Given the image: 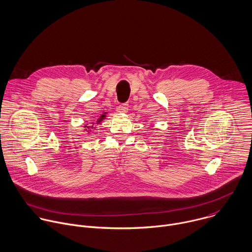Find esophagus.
<instances>
[{
    "instance_id": "34e87169",
    "label": "esophagus",
    "mask_w": 252,
    "mask_h": 252,
    "mask_svg": "<svg viewBox=\"0 0 252 252\" xmlns=\"http://www.w3.org/2000/svg\"><path fill=\"white\" fill-rule=\"evenodd\" d=\"M128 108H129V105L127 103H124V104L119 105L116 110L118 113H126L128 111Z\"/></svg>"
}]
</instances>
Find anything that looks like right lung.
Returning <instances> with one entry per match:
<instances>
[{
	"mask_svg": "<svg viewBox=\"0 0 252 252\" xmlns=\"http://www.w3.org/2000/svg\"><path fill=\"white\" fill-rule=\"evenodd\" d=\"M105 114H106V113H103V114H101L100 116H98V117H97V119L95 120V122H92V124H100V123H101V121H102V120H104V118L106 117V115H105ZM93 127H94V126H92V128H93ZM85 128L90 129V126H87V125H86V126H85ZM87 129H86V130H87Z\"/></svg>",
	"mask_w": 252,
	"mask_h": 252,
	"instance_id": "right-lung-1",
	"label": "right lung"
}]
</instances>
